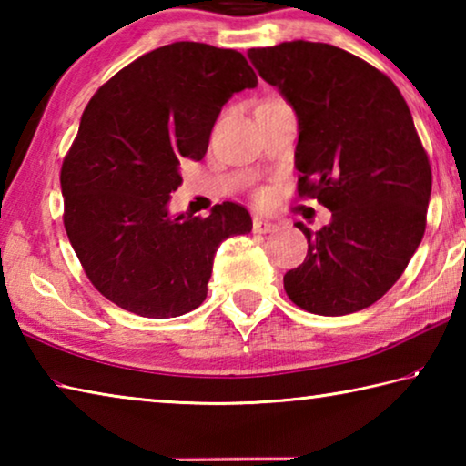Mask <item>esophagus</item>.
I'll use <instances>...</instances> for the list:
<instances>
[{"instance_id": "34e87169", "label": "esophagus", "mask_w": 466, "mask_h": 466, "mask_svg": "<svg viewBox=\"0 0 466 466\" xmlns=\"http://www.w3.org/2000/svg\"><path fill=\"white\" fill-rule=\"evenodd\" d=\"M252 230H255L257 234H269V232H275V230H278V224L267 222V219L257 218L255 222H252Z\"/></svg>"}]
</instances>
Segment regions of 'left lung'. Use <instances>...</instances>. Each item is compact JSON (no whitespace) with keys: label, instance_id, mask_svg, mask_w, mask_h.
Instances as JSON below:
<instances>
[{"label":"left lung","instance_id":"1","mask_svg":"<svg viewBox=\"0 0 466 466\" xmlns=\"http://www.w3.org/2000/svg\"><path fill=\"white\" fill-rule=\"evenodd\" d=\"M248 59L298 119V191L330 211L304 263L283 275L299 309L343 317L403 275L425 232L431 168L411 110L370 63L327 43L250 49Z\"/></svg>","mask_w":466,"mask_h":466}]
</instances>
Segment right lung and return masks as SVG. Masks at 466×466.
<instances>
[{"label":"right lung","instance_id":"obj_1","mask_svg":"<svg viewBox=\"0 0 466 466\" xmlns=\"http://www.w3.org/2000/svg\"><path fill=\"white\" fill-rule=\"evenodd\" d=\"M257 76L232 49L172 43L123 67L94 94L61 167L63 224L102 296L147 319L195 310L219 244L248 234L238 203L208 218L168 209L183 160L199 162L219 110Z\"/></svg>","mask_w":466,"mask_h":466}]
</instances>
